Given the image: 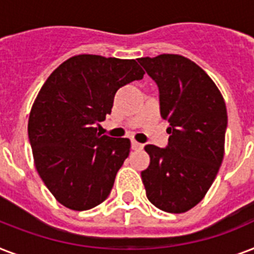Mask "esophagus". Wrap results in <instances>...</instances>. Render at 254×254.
<instances>
[{"label":"esophagus","mask_w":254,"mask_h":254,"mask_svg":"<svg viewBox=\"0 0 254 254\" xmlns=\"http://www.w3.org/2000/svg\"><path fill=\"white\" fill-rule=\"evenodd\" d=\"M143 145L142 143L137 142L135 139H131V149H134V150H139V149H142Z\"/></svg>","instance_id":"34e87169"}]
</instances>
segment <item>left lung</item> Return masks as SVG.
I'll use <instances>...</instances> for the list:
<instances>
[{
	"label": "left lung",
	"mask_w": 254,
	"mask_h": 254,
	"mask_svg": "<svg viewBox=\"0 0 254 254\" xmlns=\"http://www.w3.org/2000/svg\"><path fill=\"white\" fill-rule=\"evenodd\" d=\"M138 63L157 83L166 147L146 145L150 165L141 173L147 199L165 212L189 211L204 197L224 157L227 108L212 79L192 61L163 54Z\"/></svg>",
	"instance_id": "8db88e82"
}]
</instances>
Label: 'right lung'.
Instances as JSON below:
<instances>
[{
  "label": "right lung",
  "mask_w": 254,
  "mask_h": 254,
  "mask_svg": "<svg viewBox=\"0 0 254 254\" xmlns=\"http://www.w3.org/2000/svg\"><path fill=\"white\" fill-rule=\"evenodd\" d=\"M143 73L134 59L84 54L62 63L41 88L29 141L39 177L67 208L91 209L109 196L130 141L97 129L111 115L116 92Z\"/></svg>",
  "instance_id": "1"
}]
</instances>
